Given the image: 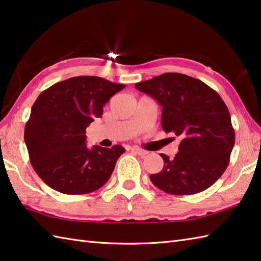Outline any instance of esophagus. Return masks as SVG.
<instances>
[{
    "mask_svg": "<svg viewBox=\"0 0 261 261\" xmlns=\"http://www.w3.org/2000/svg\"><path fill=\"white\" fill-rule=\"evenodd\" d=\"M131 150L134 151V152H136V154H138V155H139V156H146V155L148 154V151H147V150L140 149V148H138V147H134V148H131Z\"/></svg>",
    "mask_w": 261,
    "mask_h": 261,
    "instance_id": "esophagus-1",
    "label": "esophagus"
}]
</instances>
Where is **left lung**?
I'll return each instance as SVG.
<instances>
[{
	"label": "left lung",
	"instance_id": "8db88e82",
	"mask_svg": "<svg viewBox=\"0 0 261 261\" xmlns=\"http://www.w3.org/2000/svg\"><path fill=\"white\" fill-rule=\"evenodd\" d=\"M163 106L162 127L180 138L173 160L161 154L164 167L150 175L152 185L170 195H195L225 172L236 142L227 106L201 80L167 72L135 85Z\"/></svg>",
	"mask_w": 261,
	"mask_h": 261
}]
</instances>
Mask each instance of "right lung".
I'll use <instances>...</instances> for the list:
<instances>
[{
	"instance_id": "right-lung-1",
	"label": "right lung",
	"mask_w": 261,
	"mask_h": 261,
	"mask_svg": "<svg viewBox=\"0 0 261 261\" xmlns=\"http://www.w3.org/2000/svg\"><path fill=\"white\" fill-rule=\"evenodd\" d=\"M125 85L100 76H73L44 90L24 126V142L35 172L49 188L65 195H85L109 181L125 149L86 146V127Z\"/></svg>"
}]
</instances>
